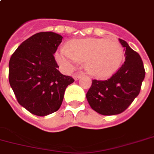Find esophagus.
I'll list each match as a JSON object with an SVG mask.
<instances>
[{"mask_svg": "<svg viewBox=\"0 0 154 154\" xmlns=\"http://www.w3.org/2000/svg\"><path fill=\"white\" fill-rule=\"evenodd\" d=\"M82 74L75 73L73 75V78H74V79H75V80L77 81V80H78V79H79V78H80V77H82Z\"/></svg>", "mask_w": 154, "mask_h": 154, "instance_id": "1", "label": "esophagus"}]
</instances>
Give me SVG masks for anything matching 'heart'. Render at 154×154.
Returning a JSON list of instances; mask_svg holds the SVG:
<instances>
[{
    "label": "heart",
    "mask_w": 154,
    "mask_h": 154,
    "mask_svg": "<svg viewBox=\"0 0 154 154\" xmlns=\"http://www.w3.org/2000/svg\"><path fill=\"white\" fill-rule=\"evenodd\" d=\"M124 49L120 43L104 38L72 40L67 48L60 49L56 60L66 69H73L78 61H85L92 75L105 77L114 72L124 59Z\"/></svg>",
    "instance_id": "1"
}]
</instances>
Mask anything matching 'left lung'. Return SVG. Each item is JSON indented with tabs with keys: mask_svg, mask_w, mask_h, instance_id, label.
I'll list each match as a JSON object with an SVG mask.
<instances>
[{
	"mask_svg": "<svg viewBox=\"0 0 154 154\" xmlns=\"http://www.w3.org/2000/svg\"><path fill=\"white\" fill-rule=\"evenodd\" d=\"M125 48V62L108 80H92L86 93L89 104L102 115L119 114L124 112L140 91L145 76L143 61L126 42L119 39Z\"/></svg>",
	"mask_w": 154,
	"mask_h": 154,
	"instance_id": "1",
	"label": "left lung"
}]
</instances>
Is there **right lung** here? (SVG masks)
<instances>
[{"label":"right lung","mask_w":154,"mask_h":154,"mask_svg":"<svg viewBox=\"0 0 154 154\" xmlns=\"http://www.w3.org/2000/svg\"><path fill=\"white\" fill-rule=\"evenodd\" d=\"M62 39L52 32H38L23 42L10 58V86L19 104L36 116L56 112L67 86L74 82L57 69L54 54Z\"/></svg>","instance_id":"right-lung-1"}]
</instances>
